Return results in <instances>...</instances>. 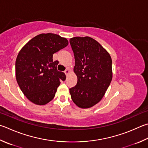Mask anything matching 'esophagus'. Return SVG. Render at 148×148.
Here are the masks:
<instances>
[{
	"label": "esophagus",
	"instance_id": "obj_1",
	"mask_svg": "<svg viewBox=\"0 0 148 148\" xmlns=\"http://www.w3.org/2000/svg\"><path fill=\"white\" fill-rule=\"evenodd\" d=\"M69 73H70L69 69H66L65 70V74H66V76H67V75H68Z\"/></svg>",
	"mask_w": 148,
	"mask_h": 148
}]
</instances>
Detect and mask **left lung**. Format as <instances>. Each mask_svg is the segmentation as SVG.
I'll return each mask as SVG.
<instances>
[{"mask_svg": "<svg viewBox=\"0 0 148 148\" xmlns=\"http://www.w3.org/2000/svg\"><path fill=\"white\" fill-rule=\"evenodd\" d=\"M75 59L76 86L70 88L74 103L80 108L98 103L106 93L112 77V60L103 47L90 37L70 39Z\"/></svg>", "mask_w": 148, "mask_h": 148, "instance_id": "obj_1", "label": "left lung"}]
</instances>
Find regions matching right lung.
<instances>
[{
    "instance_id": "1",
    "label": "right lung",
    "mask_w": 148,
    "mask_h": 148,
    "mask_svg": "<svg viewBox=\"0 0 148 148\" xmlns=\"http://www.w3.org/2000/svg\"><path fill=\"white\" fill-rule=\"evenodd\" d=\"M66 38L54 34H41L29 41L16 59L15 75L24 95L35 104L42 106L54 98L64 72L57 70L53 54L66 47Z\"/></svg>"
}]
</instances>
